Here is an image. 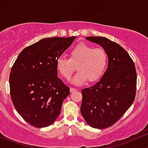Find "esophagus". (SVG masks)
<instances>
[{
  "label": "esophagus",
  "mask_w": 148,
  "mask_h": 148,
  "mask_svg": "<svg viewBox=\"0 0 148 148\" xmlns=\"http://www.w3.org/2000/svg\"><path fill=\"white\" fill-rule=\"evenodd\" d=\"M70 92H74V91H77V89L75 88H73V87H70Z\"/></svg>",
  "instance_id": "obj_1"
}]
</instances>
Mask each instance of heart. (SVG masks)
Segmentation results:
<instances>
[{
    "mask_svg": "<svg viewBox=\"0 0 148 148\" xmlns=\"http://www.w3.org/2000/svg\"><path fill=\"white\" fill-rule=\"evenodd\" d=\"M108 55L102 48H94L86 43L76 45L70 50V58L60 57L57 60V70L65 79H69L76 69L78 73L72 79L75 85H82L88 79L96 82L100 79L108 65Z\"/></svg>",
    "mask_w": 148,
    "mask_h": 148,
    "instance_id": "obj_1",
    "label": "heart"
}]
</instances>
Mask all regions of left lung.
Segmentation results:
<instances>
[{
  "instance_id": "1",
  "label": "left lung",
  "mask_w": 148,
  "mask_h": 148,
  "mask_svg": "<svg viewBox=\"0 0 148 148\" xmlns=\"http://www.w3.org/2000/svg\"><path fill=\"white\" fill-rule=\"evenodd\" d=\"M108 53V67L93 86L81 90V112L86 123L96 129L115 123L133 103L136 94L134 63L122 46L105 37H86Z\"/></svg>"
}]
</instances>
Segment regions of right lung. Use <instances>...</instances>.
Here are the masks:
<instances>
[{
  "label": "right lung",
  "mask_w": 148,
  "mask_h": 148,
  "mask_svg": "<svg viewBox=\"0 0 148 148\" xmlns=\"http://www.w3.org/2000/svg\"><path fill=\"white\" fill-rule=\"evenodd\" d=\"M75 36L42 39L24 49L9 75L10 95L15 109L28 123L47 127L61 112L70 88L57 77L56 62Z\"/></svg>",
  "instance_id": "right-lung-1"
}]
</instances>
